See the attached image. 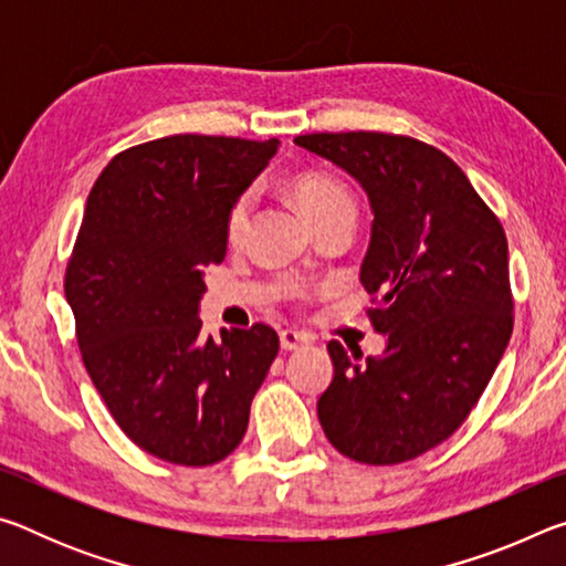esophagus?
<instances>
[{"mask_svg":"<svg viewBox=\"0 0 566 566\" xmlns=\"http://www.w3.org/2000/svg\"><path fill=\"white\" fill-rule=\"evenodd\" d=\"M280 344L284 352H294L304 347V344H310V337H306L304 332H294V329H284L280 332Z\"/></svg>","mask_w":566,"mask_h":566,"instance_id":"esophagus-1","label":"esophagus"}]
</instances>
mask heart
Masks as SVG:
<instances>
[{
    "instance_id": "b5f03b06",
    "label": "heart",
    "mask_w": 566,
    "mask_h": 566,
    "mask_svg": "<svg viewBox=\"0 0 566 566\" xmlns=\"http://www.w3.org/2000/svg\"><path fill=\"white\" fill-rule=\"evenodd\" d=\"M292 197L310 224H317L319 219L339 212V209H354L349 189L339 179L322 175V171H304L296 177L292 181ZM249 212H252V195H242L227 214V239L237 242L244 234Z\"/></svg>"
}]
</instances>
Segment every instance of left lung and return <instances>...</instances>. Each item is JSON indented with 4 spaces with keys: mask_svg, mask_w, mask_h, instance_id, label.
<instances>
[{
    "mask_svg": "<svg viewBox=\"0 0 566 566\" xmlns=\"http://www.w3.org/2000/svg\"><path fill=\"white\" fill-rule=\"evenodd\" d=\"M367 191L371 239L359 280L387 337L361 359L329 342L334 377L317 401L334 449L399 464L452 437L490 385L512 337L510 249L490 207L444 151L381 132L294 139Z\"/></svg>",
    "mask_w": 566,
    "mask_h": 566,
    "instance_id": "1",
    "label": "left lung"
}]
</instances>
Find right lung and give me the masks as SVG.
Masks as SVG:
<instances>
[{"mask_svg":"<svg viewBox=\"0 0 566 566\" xmlns=\"http://www.w3.org/2000/svg\"><path fill=\"white\" fill-rule=\"evenodd\" d=\"M280 139L175 134L119 151L87 197L64 294L84 367L134 444L171 464L222 462L280 352L266 324L202 334L205 266L227 214Z\"/></svg>","mask_w":566,"mask_h":566,"instance_id":"add662e5","label":"right lung"}]
</instances>
